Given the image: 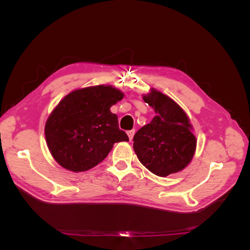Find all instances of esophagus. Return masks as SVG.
<instances>
[{"instance_id":"obj_1","label":"esophagus","mask_w":250,"mask_h":250,"mask_svg":"<svg viewBox=\"0 0 250 250\" xmlns=\"http://www.w3.org/2000/svg\"><path fill=\"white\" fill-rule=\"evenodd\" d=\"M134 133H135V130H134V129L129 130V131H127V134H128V137H129V140H130V141L133 139V135H134Z\"/></svg>"}]
</instances>
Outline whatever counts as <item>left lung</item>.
<instances>
[{
	"instance_id": "1",
	"label": "left lung",
	"mask_w": 250,
	"mask_h": 250,
	"mask_svg": "<svg viewBox=\"0 0 250 250\" xmlns=\"http://www.w3.org/2000/svg\"><path fill=\"white\" fill-rule=\"evenodd\" d=\"M143 99L156 116L134 134L135 154L157 176L181 171L190 164L196 149L190 120L175 101L154 88Z\"/></svg>"
}]
</instances>
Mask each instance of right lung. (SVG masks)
<instances>
[{"label":"right lung","instance_id":"add662e5","mask_svg":"<svg viewBox=\"0 0 250 250\" xmlns=\"http://www.w3.org/2000/svg\"><path fill=\"white\" fill-rule=\"evenodd\" d=\"M124 94L110 85L76 89L52 111L44 126L47 145L62 168L83 172L108 155L115 143L128 142L110 107Z\"/></svg>","mask_w":250,"mask_h":250}]
</instances>
